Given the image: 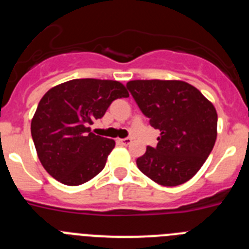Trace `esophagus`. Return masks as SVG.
I'll return each mask as SVG.
<instances>
[{
  "instance_id": "34e87169",
  "label": "esophagus",
  "mask_w": 249,
  "mask_h": 249,
  "mask_svg": "<svg viewBox=\"0 0 249 249\" xmlns=\"http://www.w3.org/2000/svg\"><path fill=\"white\" fill-rule=\"evenodd\" d=\"M118 142H120L121 144H123V146H128V144L132 142V140L127 137V138H122V140H118Z\"/></svg>"
}]
</instances>
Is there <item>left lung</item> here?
I'll return each mask as SVG.
<instances>
[{
    "label": "left lung",
    "mask_w": 249,
    "mask_h": 249,
    "mask_svg": "<svg viewBox=\"0 0 249 249\" xmlns=\"http://www.w3.org/2000/svg\"><path fill=\"white\" fill-rule=\"evenodd\" d=\"M127 89L149 124L160 129L156 147L137 158L140 171L160 186H179L198 172L217 138V112L183 81H129Z\"/></svg>",
    "instance_id": "8db88e82"
}]
</instances>
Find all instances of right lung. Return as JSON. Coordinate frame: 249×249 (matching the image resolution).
<instances>
[{"mask_svg":"<svg viewBox=\"0 0 249 249\" xmlns=\"http://www.w3.org/2000/svg\"><path fill=\"white\" fill-rule=\"evenodd\" d=\"M117 81H67L41 98L31 122L37 156L54 179L67 186L89 181L105 168L114 141L92 133L114 100L128 97Z\"/></svg>","mask_w":249,"mask_h":249,"instance_id":"right-lung-1","label":"right lung"}]
</instances>
